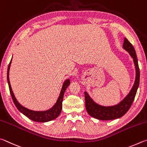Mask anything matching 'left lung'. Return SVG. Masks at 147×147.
<instances>
[{
	"instance_id": "8db88e82",
	"label": "left lung",
	"mask_w": 147,
	"mask_h": 147,
	"mask_svg": "<svg viewBox=\"0 0 147 147\" xmlns=\"http://www.w3.org/2000/svg\"><path fill=\"white\" fill-rule=\"evenodd\" d=\"M123 48L127 50L130 56L133 58L134 63L136 66V76L134 86L130 93L123 101L117 105L112 107H102L96 104L92 100L87 92H84L85 97V106L87 112L90 115L97 119L100 120H112L117 119L124 115L132 105L134 100L136 92L140 84V72L138 66V62L136 51L132 44L128 40L127 38H125L123 42Z\"/></svg>"
}]
</instances>
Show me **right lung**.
I'll use <instances>...</instances> for the list:
<instances>
[{"instance_id": "1", "label": "right lung", "mask_w": 147, "mask_h": 147, "mask_svg": "<svg viewBox=\"0 0 147 147\" xmlns=\"http://www.w3.org/2000/svg\"><path fill=\"white\" fill-rule=\"evenodd\" d=\"M11 60L10 61V63L8 65V68H7V83H8L9 92H10V94H11L13 101L15 105L17 108V109L19 110L20 112L22 113L24 115H26V116L29 118V119H30L32 121H36V122H42V123L47 122L57 117L59 115V114H61V112L62 110V102H63L64 92H65L67 87L69 86V83H70L69 79H67V80L64 83L63 87H62L61 94L59 95V97L57 99V101L55 105H54L51 109L46 110V111H44V112L32 111V110H28L27 109H26L25 107H22V105H20L19 102H18L16 98H15L14 96L13 92L12 91L11 84H10V82L9 79V71L10 65H11Z\"/></svg>"}]
</instances>
